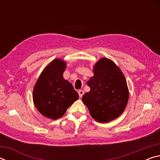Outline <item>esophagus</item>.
Listing matches in <instances>:
<instances>
[{
	"label": "esophagus",
	"instance_id": "esophagus-1",
	"mask_svg": "<svg viewBox=\"0 0 160 160\" xmlns=\"http://www.w3.org/2000/svg\"><path fill=\"white\" fill-rule=\"evenodd\" d=\"M78 94H79L80 97H82L84 94V91L83 90H79L78 91Z\"/></svg>",
	"mask_w": 160,
	"mask_h": 160
}]
</instances>
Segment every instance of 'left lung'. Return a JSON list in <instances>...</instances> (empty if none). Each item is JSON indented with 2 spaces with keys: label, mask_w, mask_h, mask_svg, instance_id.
Masks as SVG:
<instances>
[{
  "label": "left lung",
  "mask_w": 160,
  "mask_h": 160,
  "mask_svg": "<svg viewBox=\"0 0 160 160\" xmlns=\"http://www.w3.org/2000/svg\"><path fill=\"white\" fill-rule=\"evenodd\" d=\"M94 76L87 84L90 91L82 102L94 119L106 123L118 117L125 109L129 93L121 70L109 59L103 58L94 66Z\"/></svg>",
  "instance_id": "left-lung-1"
}]
</instances>
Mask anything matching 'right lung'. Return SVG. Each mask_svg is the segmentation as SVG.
Segmentation results:
<instances>
[{"label":"right lung","mask_w":160,"mask_h":160,"mask_svg":"<svg viewBox=\"0 0 160 160\" xmlns=\"http://www.w3.org/2000/svg\"><path fill=\"white\" fill-rule=\"evenodd\" d=\"M66 65L55 59L45 68L33 90V101L37 110L46 117L57 119L79 98L72 84L63 77Z\"/></svg>","instance_id":"right-lung-1"}]
</instances>
